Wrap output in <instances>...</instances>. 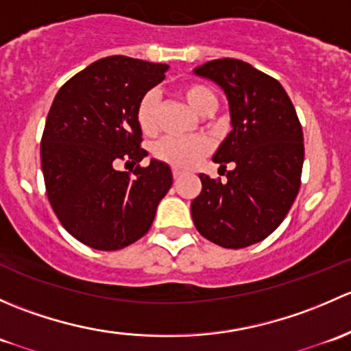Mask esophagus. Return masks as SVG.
<instances>
[{
    "label": "esophagus",
    "mask_w": 351,
    "mask_h": 351,
    "mask_svg": "<svg viewBox=\"0 0 351 351\" xmlns=\"http://www.w3.org/2000/svg\"><path fill=\"white\" fill-rule=\"evenodd\" d=\"M180 176H182V171L180 169H173V178L180 180Z\"/></svg>",
    "instance_id": "1"
}]
</instances>
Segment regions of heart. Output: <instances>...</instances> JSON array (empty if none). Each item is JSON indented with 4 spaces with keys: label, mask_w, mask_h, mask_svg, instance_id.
<instances>
[{
    "label": "heart",
    "mask_w": 351,
    "mask_h": 351,
    "mask_svg": "<svg viewBox=\"0 0 351 351\" xmlns=\"http://www.w3.org/2000/svg\"><path fill=\"white\" fill-rule=\"evenodd\" d=\"M180 95L200 115H212L217 110L219 100L215 91L204 83H185L180 86ZM159 97L156 91H147L141 97L136 107V122L141 132L153 136L158 130ZM210 151V144L204 137L180 139V137H162L153 146V156L159 161L176 169H189L198 165Z\"/></svg>",
    "instance_id": "b5f03b06"
}]
</instances>
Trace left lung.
I'll use <instances>...</instances> for the list:
<instances>
[{"label": "left lung", "mask_w": 351, "mask_h": 351, "mask_svg": "<svg viewBox=\"0 0 351 351\" xmlns=\"http://www.w3.org/2000/svg\"><path fill=\"white\" fill-rule=\"evenodd\" d=\"M224 90L232 130L214 154L228 182L200 175L193 224L222 247L251 246L289 214L300 186L304 136L289 95L275 77L239 59H214L193 69Z\"/></svg>", "instance_id": "8db88e82"}]
</instances>
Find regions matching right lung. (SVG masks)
<instances>
[{
  "label": "right lung",
  "mask_w": 351,
  "mask_h": 351,
  "mask_svg": "<svg viewBox=\"0 0 351 351\" xmlns=\"http://www.w3.org/2000/svg\"><path fill=\"white\" fill-rule=\"evenodd\" d=\"M166 64L110 56L74 74L56 95L40 141L45 192L62 228L86 246L115 251L149 231L171 169L141 147L136 107L165 80ZM119 160L138 166L119 172Z\"/></svg>",
  "instance_id": "right-lung-1"
}]
</instances>
